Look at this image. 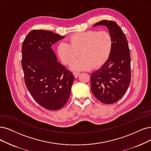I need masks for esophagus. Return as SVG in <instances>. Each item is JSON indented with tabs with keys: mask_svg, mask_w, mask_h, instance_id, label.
<instances>
[{
	"mask_svg": "<svg viewBox=\"0 0 151 151\" xmlns=\"http://www.w3.org/2000/svg\"><path fill=\"white\" fill-rule=\"evenodd\" d=\"M73 74L75 78H78V76H79L80 73H78V72H73Z\"/></svg>",
	"mask_w": 151,
	"mask_h": 151,
	"instance_id": "1",
	"label": "esophagus"
}]
</instances>
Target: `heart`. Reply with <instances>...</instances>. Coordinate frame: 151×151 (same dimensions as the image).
<instances>
[{"label": "heart", "mask_w": 151, "mask_h": 151, "mask_svg": "<svg viewBox=\"0 0 151 151\" xmlns=\"http://www.w3.org/2000/svg\"><path fill=\"white\" fill-rule=\"evenodd\" d=\"M68 43L60 42L57 53L65 65L70 64L79 54L81 58L73 62L70 68L73 71L89 70L98 68L107 60L113 47L110 33L105 30L78 32L68 38Z\"/></svg>", "instance_id": "b5f03b06"}]
</instances>
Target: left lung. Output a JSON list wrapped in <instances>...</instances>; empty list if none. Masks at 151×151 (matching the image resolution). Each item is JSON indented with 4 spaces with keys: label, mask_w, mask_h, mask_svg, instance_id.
<instances>
[{
    "label": "left lung",
    "mask_w": 151,
    "mask_h": 151,
    "mask_svg": "<svg viewBox=\"0 0 151 151\" xmlns=\"http://www.w3.org/2000/svg\"><path fill=\"white\" fill-rule=\"evenodd\" d=\"M104 25L113 40L111 52L101 68L92 73L91 91L100 102L113 104L126 93L131 81V56L127 38L114 21L103 20L93 25Z\"/></svg>",
    "instance_id": "1"
}]
</instances>
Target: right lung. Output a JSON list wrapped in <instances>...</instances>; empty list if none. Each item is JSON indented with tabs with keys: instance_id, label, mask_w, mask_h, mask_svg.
I'll return each instance as SVG.
<instances>
[{
	"instance_id": "right-lung-1",
	"label": "right lung",
	"mask_w": 151,
	"mask_h": 151,
	"mask_svg": "<svg viewBox=\"0 0 151 151\" xmlns=\"http://www.w3.org/2000/svg\"><path fill=\"white\" fill-rule=\"evenodd\" d=\"M65 36L34 30L22 43V66L25 85L35 101L48 110H58L68 101L75 77L57 61L52 46Z\"/></svg>"
}]
</instances>
